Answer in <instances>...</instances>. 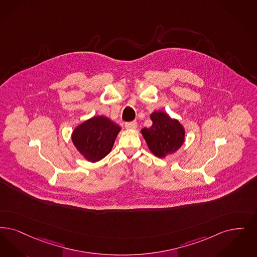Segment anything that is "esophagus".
I'll return each instance as SVG.
<instances>
[{"label": "esophagus", "instance_id": "obj_1", "mask_svg": "<svg viewBox=\"0 0 257 257\" xmlns=\"http://www.w3.org/2000/svg\"><path fill=\"white\" fill-rule=\"evenodd\" d=\"M138 127V122L137 121H131V122H126L125 123V128L132 130V129H136Z\"/></svg>", "mask_w": 257, "mask_h": 257}]
</instances>
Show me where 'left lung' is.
I'll return each instance as SVG.
<instances>
[{
  "label": "left lung",
  "instance_id": "obj_1",
  "mask_svg": "<svg viewBox=\"0 0 257 257\" xmlns=\"http://www.w3.org/2000/svg\"><path fill=\"white\" fill-rule=\"evenodd\" d=\"M150 118L152 126L141 130L149 150L160 159L176 153L185 143L183 124L164 111H154Z\"/></svg>",
  "mask_w": 257,
  "mask_h": 257
}]
</instances>
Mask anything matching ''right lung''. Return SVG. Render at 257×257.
<instances>
[{
  "label": "right lung",
  "mask_w": 257,
  "mask_h": 257,
  "mask_svg": "<svg viewBox=\"0 0 257 257\" xmlns=\"http://www.w3.org/2000/svg\"><path fill=\"white\" fill-rule=\"evenodd\" d=\"M120 130V126L107 116H92L73 129L72 144L86 161L96 163L112 151Z\"/></svg>",
  "instance_id": "right-lung-1"
}]
</instances>
